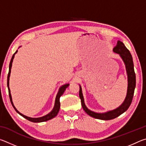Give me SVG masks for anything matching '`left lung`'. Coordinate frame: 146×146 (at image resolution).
Wrapping results in <instances>:
<instances>
[{
  "mask_svg": "<svg viewBox=\"0 0 146 146\" xmlns=\"http://www.w3.org/2000/svg\"><path fill=\"white\" fill-rule=\"evenodd\" d=\"M113 51L115 53L119 54L120 57L123 61L125 64V69H126L127 75V95L123 102L122 105L117 108L115 110L112 111H109L106 113H100L92 111L89 110L86 107L84 100V97L82 92V88L80 86V90H79V97L81 100V104H82L83 110L85 111V112L91 117L93 118H97V119L108 120H111L113 118H117L118 116H120L123 113H124L125 111L127 110V109L131 104L133 95H134V91L136 86V76L134 70V65H133V61L132 56L131 55L129 51L127 49L124 44L120 40H118L117 44L114 48Z\"/></svg>",
  "mask_w": 146,
  "mask_h": 146,
  "instance_id": "obj_1",
  "label": "left lung"
}]
</instances>
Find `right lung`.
Returning a JSON list of instances; mask_svg holds the SVG:
<instances>
[{"label":"right lung","instance_id":"add662e5","mask_svg":"<svg viewBox=\"0 0 146 146\" xmlns=\"http://www.w3.org/2000/svg\"><path fill=\"white\" fill-rule=\"evenodd\" d=\"M17 53V50L16 51V52L13 54V56H12V58L11 59L10 63H9V73H8V82H7V85H8V91H9V99H10L12 106H13V107L15 109V110L19 115H21L22 117H23L24 118H26L27 120L31 121V122H45V121H48V120H50V119H52L53 118H54L55 117H56V115H57L59 111V110H60V97L63 95V93H64V91H65L66 89L68 87L69 85H70V84H64L62 86H61L60 89H59L58 92L57 93V95H56V98H55V106H54V108L53 109V110L51 111L50 113H48V115H46L45 116H43V117H42L31 118V117H27V116L22 114V113H20L19 111L17 110L15 107L14 105H13V101H12L11 95V93H10V90H9V76H10V73H11V66H12V62H13V60L14 58L15 55Z\"/></svg>","mask_w":146,"mask_h":146}]
</instances>
